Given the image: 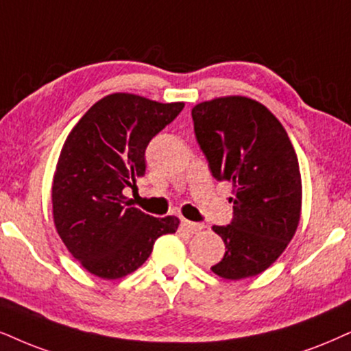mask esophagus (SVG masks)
<instances>
[{
	"instance_id": "1",
	"label": "esophagus",
	"mask_w": 351,
	"mask_h": 351,
	"mask_svg": "<svg viewBox=\"0 0 351 351\" xmlns=\"http://www.w3.org/2000/svg\"><path fill=\"white\" fill-rule=\"evenodd\" d=\"M181 228H183L184 232H188V233H196V232H199V230L204 228V225L196 223V221H189V220L183 219V220H181Z\"/></svg>"
}]
</instances>
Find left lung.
<instances>
[{
    "instance_id": "1",
    "label": "left lung",
    "mask_w": 351,
    "mask_h": 351,
    "mask_svg": "<svg viewBox=\"0 0 351 351\" xmlns=\"http://www.w3.org/2000/svg\"><path fill=\"white\" fill-rule=\"evenodd\" d=\"M191 114L212 176L232 184L233 194V221L212 227L227 250L212 272L227 280L254 277L298 228L303 186L293 144L267 106L250 97L201 101Z\"/></svg>"
}]
</instances>
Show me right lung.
<instances>
[{
  "mask_svg": "<svg viewBox=\"0 0 351 351\" xmlns=\"http://www.w3.org/2000/svg\"><path fill=\"white\" fill-rule=\"evenodd\" d=\"M183 106L117 92L92 105L66 137L53 175V221L92 275L126 277L147 261L155 239L178 228V217L155 219L128 206L123 189L137 188L145 147Z\"/></svg>",
  "mask_w": 351,
  "mask_h": 351,
  "instance_id": "1",
  "label": "right lung"
}]
</instances>
